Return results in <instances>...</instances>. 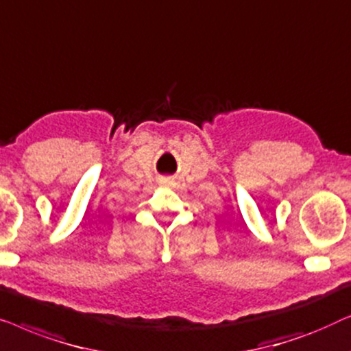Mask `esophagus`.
<instances>
[{
    "label": "esophagus",
    "mask_w": 351,
    "mask_h": 351,
    "mask_svg": "<svg viewBox=\"0 0 351 351\" xmlns=\"http://www.w3.org/2000/svg\"><path fill=\"white\" fill-rule=\"evenodd\" d=\"M164 184H167V181H164Z\"/></svg>",
    "instance_id": "obj_1"
}]
</instances>
